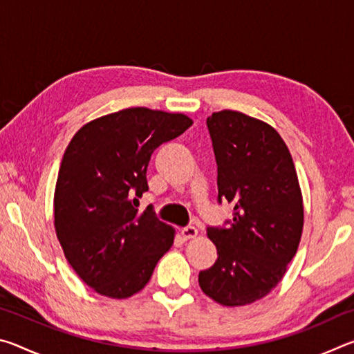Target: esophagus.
Instances as JSON below:
<instances>
[{"mask_svg":"<svg viewBox=\"0 0 354 354\" xmlns=\"http://www.w3.org/2000/svg\"><path fill=\"white\" fill-rule=\"evenodd\" d=\"M181 236L183 239H185V241H189V239H194L198 236V230H196L195 226H185L181 230Z\"/></svg>","mask_w":354,"mask_h":354,"instance_id":"1","label":"esophagus"}]
</instances>
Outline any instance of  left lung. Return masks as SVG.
<instances>
[{
	"label": "left lung",
	"mask_w": 354,
	"mask_h": 354,
	"mask_svg": "<svg viewBox=\"0 0 354 354\" xmlns=\"http://www.w3.org/2000/svg\"><path fill=\"white\" fill-rule=\"evenodd\" d=\"M217 160L218 203L234 205L227 226H209L217 261L198 274L223 306H245L283 279L303 232V198L289 148L277 129L237 111L206 120Z\"/></svg>",
	"instance_id": "8db88e82"
}]
</instances>
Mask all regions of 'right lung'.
I'll return each mask as SVG.
<instances>
[{
    "label": "right lung",
    "instance_id": "1",
    "mask_svg": "<svg viewBox=\"0 0 354 354\" xmlns=\"http://www.w3.org/2000/svg\"><path fill=\"white\" fill-rule=\"evenodd\" d=\"M184 113L131 107L92 120L65 149L55 190V227L84 283L111 298L134 295L171 248L175 230L139 212L156 148L192 127Z\"/></svg>",
    "mask_w": 354,
    "mask_h": 354
}]
</instances>
